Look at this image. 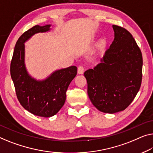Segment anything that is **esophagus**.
I'll return each instance as SVG.
<instances>
[{
  "instance_id": "1",
  "label": "esophagus",
  "mask_w": 153,
  "mask_h": 153,
  "mask_svg": "<svg viewBox=\"0 0 153 153\" xmlns=\"http://www.w3.org/2000/svg\"><path fill=\"white\" fill-rule=\"evenodd\" d=\"M84 67L83 66H79L77 67V74H82L84 73Z\"/></svg>"
}]
</instances>
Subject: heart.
<instances>
[{
	"mask_svg": "<svg viewBox=\"0 0 153 153\" xmlns=\"http://www.w3.org/2000/svg\"><path fill=\"white\" fill-rule=\"evenodd\" d=\"M104 44H105V40H104V39H102L99 42V46L100 47H102L104 45Z\"/></svg>",
	"mask_w": 153,
	"mask_h": 153,
	"instance_id": "b5f03b06",
	"label": "heart"
}]
</instances>
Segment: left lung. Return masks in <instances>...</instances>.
Masks as SVG:
<instances>
[{"label": "left lung", "mask_w": 153, "mask_h": 153, "mask_svg": "<svg viewBox=\"0 0 153 153\" xmlns=\"http://www.w3.org/2000/svg\"><path fill=\"white\" fill-rule=\"evenodd\" d=\"M113 28L115 38L101 62L84 74L90 100L106 113L125 110L137 94L142 79V55L136 41L126 29Z\"/></svg>", "instance_id": "8db88e82"}]
</instances>
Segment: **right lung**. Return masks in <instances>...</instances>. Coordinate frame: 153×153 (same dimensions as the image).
I'll return each mask as SVG.
<instances>
[{
	"label": "right lung",
	"mask_w": 153,
	"mask_h": 153,
	"mask_svg": "<svg viewBox=\"0 0 153 153\" xmlns=\"http://www.w3.org/2000/svg\"><path fill=\"white\" fill-rule=\"evenodd\" d=\"M50 27L36 25L22 34L15 45L10 65L11 77L20 104L31 113L44 117L53 116L60 110L69 85L77 75L76 66L56 71L42 81L36 80L27 71L24 43L34 34L49 31Z\"/></svg>",
	"instance_id": "obj_1"
}]
</instances>
